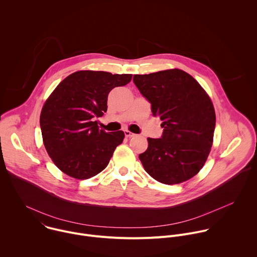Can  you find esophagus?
<instances>
[{
  "label": "esophagus",
  "mask_w": 257,
  "mask_h": 257,
  "mask_svg": "<svg viewBox=\"0 0 257 257\" xmlns=\"http://www.w3.org/2000/svg\"><path fill=\"white\" fill-rule=\"evenodd\" d=\"M124 134H125V136H126L127 138H131V137H134V136H135L134 133H132V132L128 131V130H125V131H124Z\"/></svg>",
  "instance_id": "obj_1"
}]
</instances>
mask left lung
Here are the masks:
<instances>
[{"label":"left lung","mask_w":257,"mask_h":257,"mask_svg":"<svg viewBox=\"0 0 257 257\" xmlns=\"http://www.w3.org/2000/svg\"><path fill=\"white\" fill-rule=\"evenodd\" d=\"M133 81L162 121L160 138H147L139 154L145 172L155 181L175 185L196 176L210 153L216 115L200 83L181 69L134 74Z\"/></svg>","instance_id":"1"}]
</instances>
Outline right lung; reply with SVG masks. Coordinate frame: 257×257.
I'll return each instance as SVG.
<instances>
[{
    "label": "right lung",
    "mask_w": 257,
    "mask_h": 257,
    "mask_svg": "<svg viewBox=\"0 0 257 257\" xmlns=\"http://www.w3.org/2000/svg\"><path fill=\"white\" fill-rule=\"evenodd\" d=\"M132 74L80 70L65 77L46 100L40 115L45 149L65 175L87 180L108 165L123 131L100 130L109 93L130 82Z\"/></svg>",
    "instance_id": "right-lung-1"
}]
</instances>
